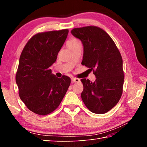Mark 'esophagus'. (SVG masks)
I'll return each mask as SVG.
<instances>
[{"mask_svg":"<svg viewBox=\"0 0 147 147\" xmlns=\"http://www.w3.org/2000/svg\"><path fill=\"white\" fill-rule=\"evenodd\" d=\"M71 81H72V82H79L80 80V79H78V78H74V77H72Z\"/></svg>","mask_w":147,"mask_h":147,"instance_id":"1","label":"esophagus"}]
</instances>
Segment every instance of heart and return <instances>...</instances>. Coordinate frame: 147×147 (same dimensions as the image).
I'll return each instance as SVG.
<instances>
[{"label": "heart", "instance_id": "heart-1", "mask_svg": "<svg viewBox=\"0 0 147 147\" xmlns=\"http://www.w3.org/2000/svg\"><path fill=\"white\" fill-rule=\"evenodd\" d=\"M79 43H80V42L78 39H77L76 38H73V39H69V40L67 41V45L69 46V45H74Z\"/></svg>", "mask_w": 147, "mask_h": 147}]
</instances>
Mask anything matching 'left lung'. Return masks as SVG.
Segmentation results:
<instances>
[{
    "mask_svg": "<svg viewBox=\"0 0 147 147\" xmlns=\"http://www.w3.org/2000/svg\"><path fill=\"white\" fill-rule=\"evenodd\" d=\"M71 34L84 45L82 65L93 71L96 78L94 82L81 79L82 99L91 112L105 113L118 103L123 93L124 74L120 52L111 37L99 27L73 28Z\"/></svg>",
    "mask_w": 147,
    "mask_h": 147,
    "instance_id": "obj_1",
    "label": "left lung"
}]
</instances>
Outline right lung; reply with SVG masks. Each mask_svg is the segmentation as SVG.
I'll return each instance as SVG.
<instances>
[{"label":"right lung","instance_id":"obj_1","mask_svg":"<svg viewBox=\"0 0 147 147\" xmlns=\"http://www.w3.org/2000/svg\"><path fill=\"white\" fill-rule=\"evenodd\" d=\"M68 33V29H63L35 34L20 56L16 76L19 96L38 115H46L55 110L70 86L69 76L58 78L50 69Z\"/></svg>","mask_w":147,"mask_h":147}]
</instances>
